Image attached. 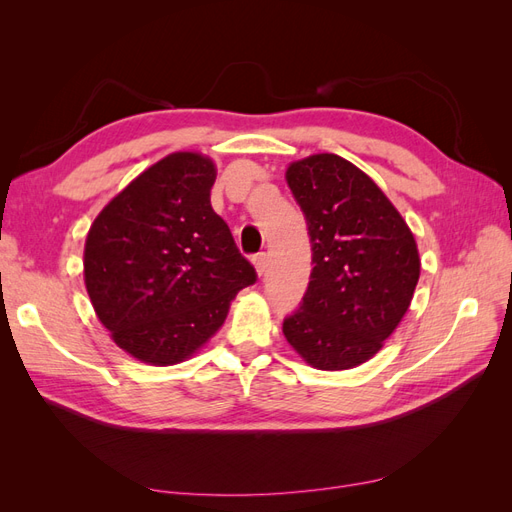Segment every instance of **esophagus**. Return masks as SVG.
<instances>
[{"label":"esophagus","instance_id":"34e87169","mask_svg":"<svg viewBox=\"0 0 512 512\" xmlns=\"http://www.w3.org/2000/svg\"><path fill=\"white\" fill-rule=\"evenodd\" d=\"M252 262H254V267H256V273H258V275H262V273L267 271V254H265V252L256 254V256L252 258Z\"/></svg>","mask_w":512,"mask_h":512}]
</instances>
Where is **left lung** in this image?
Returning a JSON list of instances; mask_svg holds the SVG:
<instances>
[{
  "instance_id": "8db88e82",
  "label": "left lung",
  "mask_w": 512,
  "mask_h": 512,
  "mask_svg": "<svg viewBox=\"0 0 512 512\" xmlns=\"http://www.w3.org/2000/svg\"><path fill=\"white\" fill-rule=\"evenodd\" d=\"M286 181L307 220L314 269L282 331L312 367H356L408 312L421 275L416 241L378 185L335 153L292 162Z\"/></svg>"
}]
</instances>
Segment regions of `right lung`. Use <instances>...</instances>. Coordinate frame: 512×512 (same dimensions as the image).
Returning <instances> with one entry per match:
<instances>
[{"label":"right lung","mask_w":512,"mask_h":512,"mask_svg":"<svg viewBox=\"0 0 512 512\" xmlns=\"http://www.w3.org/2000/svg\"><path fill=\"white\" fill-rule=\"evenodd\" d=\"M215 166L179 151L138 175L91 224L85 286L115 344L149 365L188 359L256 282L211 207Z\"/></svg>","instance_id":"right-lung-1"}]
</instances>
